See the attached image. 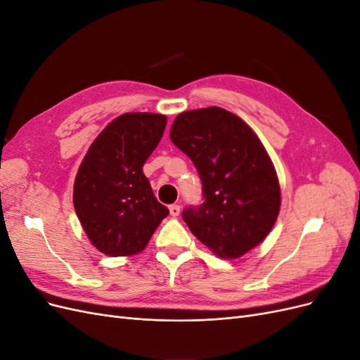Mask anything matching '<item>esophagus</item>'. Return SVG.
I'll return each instance as SVG.
<instances>
[{
    "label": "esophagus",
    "mask_w": 360,
    "mask_h": 360,
    "mask_svg": "<svg viewBox=\"0 0 360 360\" xmlns=\"http://www.w3.org/2000/svg\"><path fill=\"white\" fill-rule=\"evenodd\" d=\"M180 210H181V207L179 205V204H171L169 205V213H171V216H179L180 214Z\"/></svg>",
    "instance_id": "34e87169"
}]
</instances>
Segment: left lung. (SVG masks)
Masks as SVG:
<instances>
[{
  "label": "left lung",
  "mask_w": 360,
  "mask_h": 360,
  "mask_svg": "<svg viewBox=\"0 0 360 360\" xmlns=\"http://www.w3.org/2000/svg\"><path fill=\"white\" fill-rule=\"evenodd\" d=\"M171 141L200 174L202 204L181 217L193 236L221 258H238L275 225L281 189L266 148L237 115L210 106L174 120Z\"/></svg>",
  "instance_id": "8db88e82"
}]
</instances>
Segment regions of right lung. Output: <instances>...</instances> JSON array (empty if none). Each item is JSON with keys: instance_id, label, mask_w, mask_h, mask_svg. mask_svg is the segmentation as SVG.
Returning <instances> with one entry per match:
<instances>
[{"instance_id": "obj_1", "label": "right lung", "mask_w": 360, "mask_h": 360, "mask_svg": "<svg viewBox=\"0 0 360 360\" xmlns=\"http://www.w3.org/2000/svg\"><path fill=\"white\" fill-rule=\"evenodd\" d=\"M165 127L167 117L160 114L120 115L94 139L81 163L73 205L91 243L106 255L141 252L169 213L143 172Z\"/></svg>"}]
</instances>
